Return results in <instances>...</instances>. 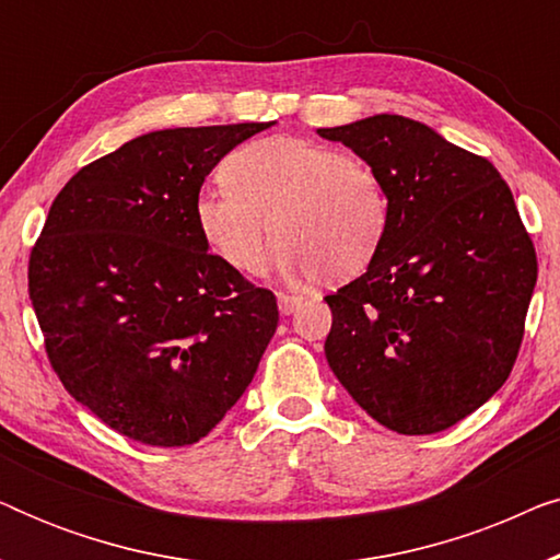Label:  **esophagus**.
I'll use <instances>...</instances> for the list:
<instances>
[{
    "label": "esophagus",
    "instance_id": "esophagus-1",
    "mask_svg": "<svg viewBox=\"0 0 560 560\" xmlns=\"http://www.w3.org/2000/svg\"><path fill=\"white\" fill-rule=\"evenodd\" d=\"M303 303V295H293V293H278V308L282 316H290V313H295L301 308Z\"/></svg>",
    "mask_w": 560,
    "mask_h": 560
}]
</instances>
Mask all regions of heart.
I'll return each instance as SVG.
<instances>
[{"label": "heart", "mask_w": 560, "mask_h": 560, "mask_svg": "<svg viewBox=\"0 0 560 560\" xmlns=\"http://www.w3.org/2000/svg\"><path fill=\"white\" fill-rule=\"evenodd\" d=\"M226 186L196 196V224L236 272H257L267 236L275 265L293 278H357L385 242L389 196L380 173L331 144L265 137L221 165Z\"/></svg>", "instance_id": "heart-1"}]
</instances>
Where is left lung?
<instances>
[{
    "label": "left lung",
    "instance_id": "1",
    "mask_svg": "<svg viewBox=\"0 0 560 560\" xmlns=\"http://www.w3.org/2000/svg\"><path fill=\"white\" fill-rule=\"evenodd\" d=\"M380 173L385 242L362 278L326 295V359L389 431H446L510 377L538 259L515 198L487 158L416 119L374 114L318 129Z\"/></svg>",
    "mask_w": 560,
    "mask_h": 560
}]
</instances>
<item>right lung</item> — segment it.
I'll return each instance as SVG.
<instances>
[{"mask_svg": "<svg viewBox=\"0 0 560 560\" xmlns=\"http://www.w3.org/2000/svg\"><path fill=\"white\" fill-rule=\"evenodd\" d=\"M272 121L175 127L81 167L30 252V301L63 387L148 446L201 441L244 395L278 301L219 255L196 196L221 158Z\"/></svg>", "mask_w": 560, "mask_h": 560, "instance_id": "1", "label": "right lung"}]
</instances>
